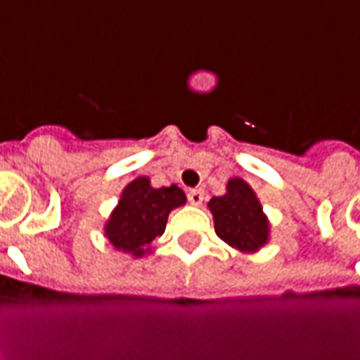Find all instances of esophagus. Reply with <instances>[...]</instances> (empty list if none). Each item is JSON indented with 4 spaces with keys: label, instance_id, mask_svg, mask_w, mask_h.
<instances>
[{
    "label": "esophagus",
    "instance_id": "34e87169",
    "mask_svg": "<svg viewBox=\"0 0 360 360\" xmlns=\"http://www.w3.org/2000/svg\"><path fill=\"white\" fill-rule=\"evenodd\" d=\"M188 201H190L191 205H201V201H203V191L190 190L188 191Z\"/></svg>",
    "mask_w": 360,
    "mask_h": 360
}]
</instances>
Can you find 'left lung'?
Wrapping results in <instances>:
<instances>
[{
	"mask_svg": "<svg viewBox=\"0 0 360 360\" xmlns=\"http://www.w3.org/2000/svg\"><path fill=\"white\" fill-rule=\"evenodd\" d=\"M207 207L214 219V232L230 248L241 253H255L269 241V219L245 180H228L226 193L212 198Z\"/></svg>",
	"mask_w": 360,
	"mask_h": 360,
	"instance_id": "obj_1",
	"label": "left lung"
}]
</instances>
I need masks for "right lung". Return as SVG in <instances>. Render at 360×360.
Segmentation results:
<instances>
[{
  "label": "right lung",
  "instance_id": "obj_1",
  "mask_svg": "<svg viewBox=\"0 0 360 360\" xmlns=\"http://www.w3.org/2000/svg\"><path fill=\"white\" fill-rule=\"evenodd\" d=\"M184 203L186 193L174 184L153 188L149 178H136L120 193L119 205L105 224V236L115 249L136 259L143 257L165 232L170 211Z\"/></svg>",
  "mask_w": 360,
  "mask_h": 360
}]
</instances>
